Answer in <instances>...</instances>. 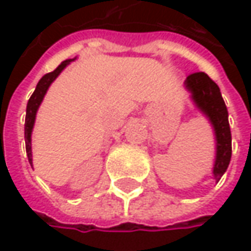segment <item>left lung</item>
Here are the masks:
<instances>
[{
  "mask_svg": "<svg viewBox=\"0 0 251 251\" xmlns=\"http://www.w3.org/2000/svg\"><path fill=\"white\" fill-rule=\"evenodd\" d=\"M186 90L190 93L198 110L206 116L215 133V163L212 175L217 181L226 172L231 160V130L228 124V110L220 87L205 73H195L186 78Z\"/></svg>",
  "mask_w": 251,
  "mask_h": 251,
  "instance_id": "1",
  "label": "left lung"
}]
</instances>
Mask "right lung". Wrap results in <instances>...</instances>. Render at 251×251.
Segmentation results:
<instances>
[{"mask_svg": "<svg viewBox=\"0 0 251 251\" xmlns=\"http://www.w3.org/2000/svg\"><path fill=\"white\" fill-rule=\"evenodd\" d=\"M74 59H67L64 62H61V65L49 73V74H45V75L40 78V81L37 82L36 85V90L33 91L31 97L28 99V103H27V109H25V152H27V158H28V163L31 164L33 167V158H31V130H33V126H34V121H36V113H37V109L40 106V103L43 101V97L49 88V85L56 79V76L59 75L64 68H67V65H70Z\"/></svg>", "mask_w": 251, "mask_h": 251, "instance_id": "right-lung-1", "label": "right lung"}]
</instances>
